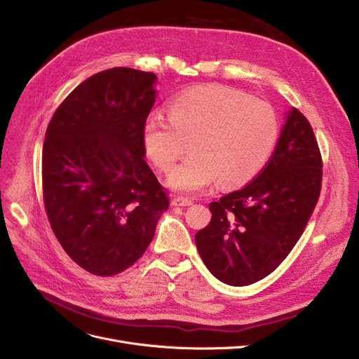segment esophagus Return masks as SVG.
<instances>
[{
  "label": "esophagus",
  "instance_id": "esophagus-1",
  "mask_svg": "<svg viewBox=\"0 0 359 359\" xmlns=\"http://www.w3.org/2000/svg\"><path fill=\"white\" fill-rule=\"evenodd\" d=\"M194 204V201L191 198H186V196H175L171 199V205L175 207H189Z\"/></svg>",
  "mask_w": 359,
  "mask_h": 359
}]
</instances>
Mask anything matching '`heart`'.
Masks as SVG:
<instances>
[{"label":"heart","mask_w":359,"mask_h":359,"mask_svg":"<svg viewBox=\"0 0 359 359\" xmlns=\"http://www.w3.org/2000/svg\"><path fill=\"white\" fill-rule=\"evenodd\" d=\"M278 137V116L269 102L224 86L180 93L168 105V118L154 111L142 129L144 149L164 173L189 144L192 154L167 180L183 192H199L217 179L223 188L249 183L269 164Z\"/></svg>","instance_id":"obj_1"}]
</instances>
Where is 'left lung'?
<instances>
[{
	"instance_id": "8db88e82",
	"label": "left lung",
	"mask_w": 359,
	"mask_h": 359,
	"mask_svg": "<svg viewBox=\"0 0 359 359\" xmlns=\"http://www.w3.org/2000/svg\"><path fill=\"white\" fill-rule=\"evenodd\" d=\"M321 180L317 137L293 108L267 167L243 189L210 204L211 222L195 235L207 269L230 286L252 285L273 273L302 236Z\"/></svg>"
}]
</instances>
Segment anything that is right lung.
<instances>
[{"label": "right lung", "instance_id": "add662e5", "mask_svg": "<svg viewBox=\"0 0 359 359\" xmlns=\"http://www.w3.org/2000/svg\"><path fill=\"white\" fill-rule=\"evenodd\" d=\"M155 79L129 67L93 74L58 105L46 128V217L67 255L90 274L110 277L133 266L170 205L144 160Z\"/></svg>", "mask_w": 359, "mask_h": 359}]
</instances>
